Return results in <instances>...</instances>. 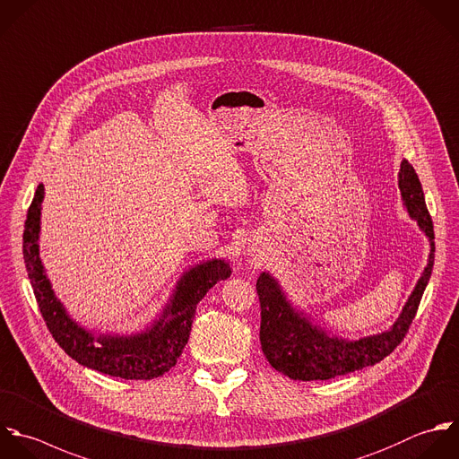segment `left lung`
<instances>
[{
	"label": "left lung",
	"instance_id": "8db88e82",
	"mask_svg": "<svg viewBox=\"0 0 459 459\" xmlns=\"http://www.w3.org/2000/svg\"><path fill=\"white\" fill-rule=\"evenodd\" d=\"M399 189L410 216L417 220L419 227L429 238L431 254L422 277L390 331L356 342L329 336L290 304L282 288L270 273L263 272L259 275L255 288L261 304V347L268 363L282 376L293 381H327L365 367H374L390 356L404 340L433 272L435 230L422 184L408 160L401 162Z\"/></svg>",
	"mask_w": 459,
	"mask_h": 459
}]
</instances>
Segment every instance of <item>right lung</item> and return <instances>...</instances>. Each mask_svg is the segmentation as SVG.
I'll return each instance as SVG.
<instances>
[{
	"label": "right lung",
	"mask_w": 459,
	"mask_h": 459,
	"mask_svg": "<svg viewBox=\"0 0 459 459\" xmlns=\"http://www.w3.org/2000/svg\"><path fill=\"white\" fill-rule=\"evenodd\" d=\"M42 198L44 186L39 184L24 221L22 257L40 315L58 347L76 363L112 377L148 381L166 374L175 367L189 340L198 302L216 282L230 277L229 263L211 259L187 270L177 282L162 315L143 333L132 336H96L67 315L44 273L39 257Z\"/></svg>",
	"instance_id": "right-lung-1"
}]
</instances>
